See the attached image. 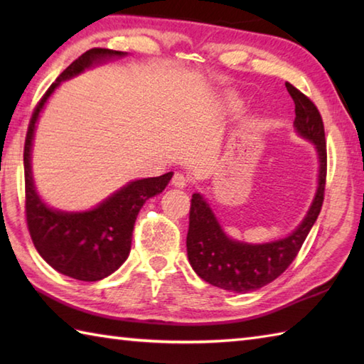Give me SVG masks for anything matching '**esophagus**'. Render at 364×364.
<instances>
[{"mask_svg":"<svg viewBox=\"0 0 364 364\" xmlns=\"http://www.w3.org/2000/svg\"><path fill=\"white\" fill-rule=\"evenodd\" d=\"M172 184L175 188H186L188 186V178L184 176L183 173H175L172 178Z\"/></svg>","mask_w":364,"mask_h":364,"instance_id":"34e87169","label":"esophagus"}]
</instances>
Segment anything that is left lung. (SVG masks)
Returning a JSON list of instances; mask_svg holds the SVG:
<instances>
[{"mask_svg":"<svg viewBox=\"0 0 364 364\" xmlns=\"http://www.w3.org/2000/svg\"><path fill=\"white\" fill-rule=\"evenodd\" d=\"M296 105V133L314 144L319 159L318 189L313 203L299 227L289 236L264 244L235 241L225 235L203 196H192L188 258L196 274L213 286L230 292L257 291L274 282L289 267L321 213L327 176V145L323 122L318 107L292 84L286 82Z\"/></svg>","mask_w":364,"mask_h":364,"instance_id":"1","label":"left lung"}]
</instances>
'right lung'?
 I'll return each mask as SVG.
<instances>
[{"mask_svg":"<svg viewBox=\"0 0 364 364\" xmlns=\"http://www.w3.org/2000/svg\"><path fill=\"white\" fill-rule=\"evenodd\" d=\"M123 56H127V53L106 48H92L81 54L46 90L36 106L26 133L23 162L26 222L31 239L38 255L54 270L81 282L102 280L127 261L139 211L146 200L166 189L173 172L129 181L89 211L68 213L53 210L37 194L31 168L36 123L45 103L60 82L73 78L90 67Z\"/></svg>","mask_w":364,"mask_h":364,"instance_id":"add662e5","label":"right lung"}]
</instances>
